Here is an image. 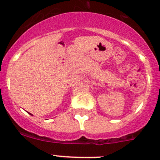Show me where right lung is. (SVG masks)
<instances>
[{"mask_svg":"<svg viewBox=\"0 0 160 160\" xmlns=\"http://www.w3.org/2000/svg\"><path fill=\"white\" fill-rule=\"evenodd\" d=\"M29 114H31V115H32V114H31V113H29Z\"/></svg>","mask_w":160,"mask_h":160,"instance_id":"add662e5","label":"right lung"}]
</instances>
